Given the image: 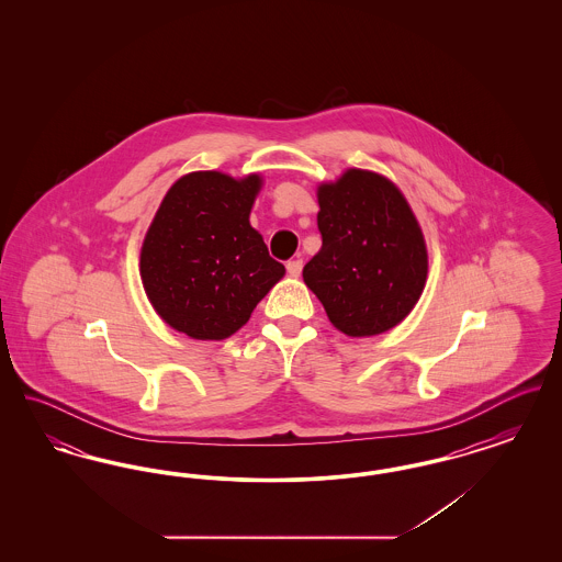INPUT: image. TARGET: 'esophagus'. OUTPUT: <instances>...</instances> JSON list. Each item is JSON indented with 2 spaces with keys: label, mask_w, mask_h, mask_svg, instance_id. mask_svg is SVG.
<instances>
[{
  "label": "esophagus",
  "mask_w": 562,
  "mask_h": 562,
  "mask_svg": "<svg viewBox=\"0 0 562 562\" xmlns=\"http://www.w3.org/2000/svg\"><path fill=\"white\" fill-rule=\"evenodd\" d=\"M286 269H289L291 276H299L301 269H303V259H291V261L286 263Z\"/></svg>",
  "instance_id": "obj_1"
}]
</instances>
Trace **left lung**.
Here are the masks:
<instances>
[{"label":"left lung","mask_w":562,"mask_h":562,"mask_svg":"<svg viewBox=\"0 0 562 562\" xmlns=\"http://www.w3.org/2000/svg\"><path fill=\"white\" fill-rule=\"evenodd\" d=\"M321 252L303 280L328 321L371 337L408 316L426 286L428 250L401 189L369 170H348L318 189Z\"/></svg>","instance_id":"obj_1"}]
</instances>
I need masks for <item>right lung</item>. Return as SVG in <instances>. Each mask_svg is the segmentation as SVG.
<instances>
[{
  "instance_id": "add662e5",
  "label": "right lung",
  "mask_w": 562,
  "mask_h": 562,
  "mask_svg": "<svg viewBox=\"0 0 562 562\" xmlns=\"http://www.w3.org/2000/svg\"><path fill=\"white\" fill-rule=\"evenodd\" d=\"M259 175L191 172L168 189L143 241L140 278L161 321L193 339L218 341L241 328L284 276L250 209Z\"/></svg>"
}]
</instances>
